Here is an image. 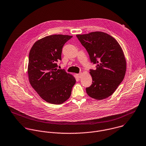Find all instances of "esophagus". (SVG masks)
I'll return each instance as SVG.
<instances>
[{
  "instance_id": "obj_1",
  "label": "esophagus",
  "mask_w": 146,
  "mask_h": 146,
  "mask_svg": "<svg viewBox=\"0 0 146 146\" xmlns=\"http://www.w3.org/2000/svg\"><path fill=\"white\" fill-rule=\"evenodd\" d=\"M82 75V73H79V74H76V76H77V77H78L79 79L81 78Z\"/></svg>"
}]
</instances>
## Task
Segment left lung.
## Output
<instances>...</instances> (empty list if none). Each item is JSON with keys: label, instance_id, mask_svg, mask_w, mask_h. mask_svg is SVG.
<instances>
[{"label": "left lung", "instance_id": "8db88e82", "mask_svg": "<svg viewBox=\"0 0 146 146\" xmlns=\"http://www.w3.org/2000/svg\"><path fill=\"white\" fill-rule=\"evenodd\" d=\"M88 52L90 62L96 64L90 69L92 84L86 88L90 97L101 100L111 96L123 82L126 72L123 51L113 37L103 32L77 35Z\"/></svg>", "mask_w": 146, "mask_h": 146}]
</instances>
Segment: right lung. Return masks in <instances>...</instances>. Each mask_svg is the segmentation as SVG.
I'll return each instance as SVG.
<instances>
[{
    "mask_svg": "<svg viewBox=\"0 0 146 146\" xmlns=\"http://www.w3.org/2000/svg\"><path fill=\"white\" fill-rule=\"evenodd\" d=\"M72 36L52 35L35 42L29 56L28 75L32 87L52 104H61L71 94L76 80L63 69L57 68L62 48Z\"/></svg>",
    "mask_w": 146,
    "mask_h": 146,
    "instance_id": "obj_1",
    "label": "right lung"
}]
</instances>
